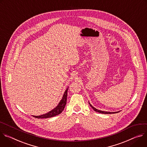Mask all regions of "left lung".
Returning <instances> with one entry per match:
<instances>
[{
    "label": "left lung",
    "instance_id": "left-lung-1",
    "mask_svg": "<svg viewBox=\"0 0 147 147\" xmlns=\"http://www.w3.org/2000/svg\"><path fill=\"white\" fill-rule=\"evenodd\" d=\"M89 103V105H90V107L95 111H96V112H98V113H102V114H113V113H119V111H117V112H108V111H102V110H98V109H96V108H94L93 106H92L90 104V103Z\"/></svg>",
    "mask_w": 147,
    "mask_h": 147
}]
</instances>
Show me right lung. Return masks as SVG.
Masks as SVG:
<instances>
[{
	"label": "right lung",
	"mask_w": 147,
	"mask_h": 147,
	"mask_svg": "<svg viewBox=\"0 0 147 147\" xmlns=\"http://www.w3.org/2000/svg\"><path fill=\"white\" fill-rule=\"evenodd\" d=\"M68 88L65 91L64 94L63 95L62 98L60 102L59 103L58 105L54 108L51 111H49L48 113L44 114V115H41V116H32L34 117L37 118V119H46V118H50L52 117H54L55 116H57L59 114L62 113V111L63 110L65 105L67 104V92H68Z\"/></svg>",
	"instance_id": "1"
}]
</instances>
